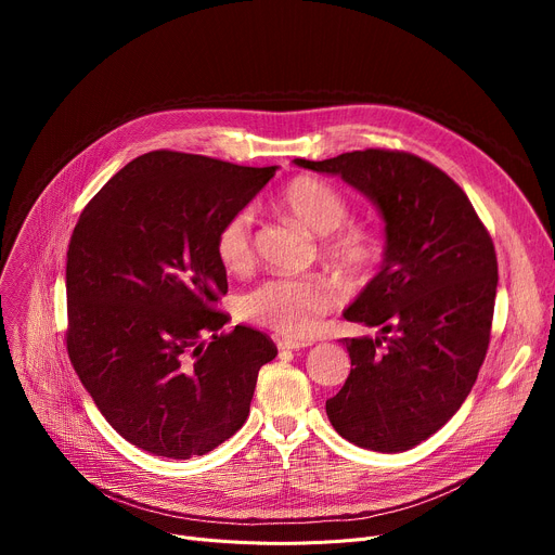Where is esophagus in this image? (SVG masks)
I'll return each instance as SVG.
<instances>
[{"label": "esophagus", "instance_id": "1", "mask_svg": "<svg viewBox=\"0 0 555 555\" xmlns=\"http://www.w3.org/2000/svg\"><path fill=\"white\" fill-rule=\"evenodd\" d=\"M276 346L281 351H297V348L310 346V341H297V339H276Z\"/></svg>", "mask_w": 555, "mask_h": 555}]
</instances>
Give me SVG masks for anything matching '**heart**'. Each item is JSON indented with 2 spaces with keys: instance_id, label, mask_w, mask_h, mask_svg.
Segmentation results:
<instances>
[{
  "instance_id": "1",
  "label": "heart",
  "mask_w": 555,
  "mask_h": 555,
  "mask_svg": "<svg viewBox=\"0 0 555 555\" xmlns=\"http://www.w3.org/2000/svg\"><path fill=\"white\" fill-rule=\"evenodd\" d=\"M281 204L312 233L322 236V251L351 276L369 274L380 245L366 224H346L348 202L331 184L317 178H297L283 189ZM254 211L243 207L229 214L218 231L214 249L227 272H243L254 260ZM337 306L335 287L319 276L270 279L241 299V317L249 324L289 339L314 333L319 319Z\"/></svg>"
}]
</instances>
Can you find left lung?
Returning a JSON list of instances; mask_svg holds the SVG:
<instances>
[{"label": "left lung", "mask_w": 555, "mask_h": 555, "mask_svg": "<svg viewBox=\"0 0 555 555\" xmlns=\"http://www.w3.org/2000/svg\"><path fill=\"white\" fill-rule=\"evenodd\" d=\"M297 166L339 175L385 218L383 268L344 319L380 337H344L351 373L326 414L346 441L404 452L439 431L483 364L498 254L463 189L404 151L366 149Z\"/></svg>", "instance_id": "1"}]
</instances>
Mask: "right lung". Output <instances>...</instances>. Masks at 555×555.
<instances>
[{
  "mask_svg": "<svg viewBox=\"0 0 555 555\" xmlns=\"http://www.w3.org/2000/svg\"><path fill=\"white\" fill-rule=\"evenodd\" d=\"M274 172L153 151L116 172L74 227L67 353L105 421L145 452L218 448L247 421L258 371L276 358L251 326L220 333L227 270L214 249L220 222Z\"/></svg>",
  "mask_w": 555,
  "mask_h": 555,
  "instance_id": "1",
  "label": "right lung"
}]
</instances>
